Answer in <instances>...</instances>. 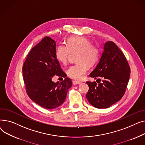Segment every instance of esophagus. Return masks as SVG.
Returning a JSON list of instances; mask_svg holds the SVG:
<instances>
[{"label":"esophagus","mask_w":145,"mask_h":145,"mask_svg":"<svg viewBox=\"0 0 145 145\" xmlns=\"http://www.w3.org/2000/svg\"><path fill=\"white\" fill-rule=\"evenodd\" d=\"M72 84L74 85H78V84H80L81 82H78V81H72Z\"/></svg>","instance_id":"obj_1"}]
</instances>
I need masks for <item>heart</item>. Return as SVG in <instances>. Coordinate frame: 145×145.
I'll use <instances>...</instances> for the list:
<instances>
[{"mask_svg": "<svg viewBox=\"0 0 145 145\" xmlns=\"http://www.w3.org/2000/svg\"><path fill=\"white\" fill-rule=\"evenodd\" d=\"M67 45L59 44L56 51V58L63 64H66L71 54H78L76 63L71 65L67 71L70 78L80 80L86 74L88 67H92L98 62L99 57L98 48L92 44L91 41L82 37H72Z\"/></svg>", "mask_w": 145, "mask_h": 145, "instance_id": "1", "label": "heart"}]
</instances>
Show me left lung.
I'll list each match as a JSON object with an SVG mask.
<instances>
[{
    "label": "left lung",
    "mask_w": 145,
    "mask_h": 145,
    "mask_svg": "<svg viewBox=\"0 0 145 145\" xmlns=\"http://www.w3.org/2000/svg\"><path fill=\"white\" fill-rule=\"evenodd\" d=\"M104 52L95 69L89 76L104 80L98 84L95 81H87L89 90L86 98L89 103L97 108H107L120 101L128 83L131 69L122 51L112 41L104 44Z\"/></svg>",
    "instance_id": "obj_1"
}]
</instances>
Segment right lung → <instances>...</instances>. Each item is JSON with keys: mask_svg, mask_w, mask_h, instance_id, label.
<instances>
[{"mask_svg": "<svg viewBox=\"0 0 145 145\" xmlns=\"http://www.w3.org/2000/svg\"><path fill=\"white\" fill-rule=\"evenodd\" d=\"M22 71L25 91L33 101L49 109L64 103L72 81L66 77L56 58L54 40L46 36L33 47L23 64ZM55 74L64 77L65 80L54 83L52 78Z\"/></svg>", "mask_w": 145, "mask_h": 145, "instance_id": "obj_1", "label": "right lung"}]
</instances>
